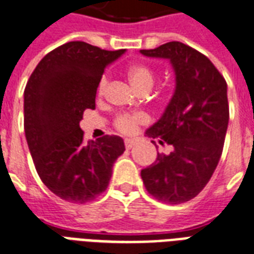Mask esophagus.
Listing matches in <instances>:
<instances>
[{
  "mask_svg": "<svg viewBox=\"0 0 254 254\" xmlns=\"http://www.w3.org/2000/svg\"><path fill=\"white\" fill-rule=\"evenodd\" d=\"M134 142H135L134 140H131V138H127V140H125V148L131 149L133 148V145H134Z\"/></svg>",
  "mask_w": 254,
  "mask_h": 254,
  "instance_id": "obj_1",
  "label": "esophagus"
}]
</instances>
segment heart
<instances>
[{
  "label": "heart",
  "mask_w": 254,
  "mask_h": 254,
  "mask_svg": "<svg viewBox=\"0 0 254 254\" xmlns=\"http://www.w3.org/2000/svg\"><path fill=\"white\" fill-rule=\"evenodd\" d=\"M127 78L131 82L138 92L144 89H152L154 84V71L145 64H135L131 65L127 69ZM108 84V77L102 75L101 80L98 81V94H102L105 90V86ZM145 123V117L142 114H121L116 119V127L124 133H130L134 127H137L140 124Z\"/></svg>",
  "instance_id": "heart-1"
}]
</instances>
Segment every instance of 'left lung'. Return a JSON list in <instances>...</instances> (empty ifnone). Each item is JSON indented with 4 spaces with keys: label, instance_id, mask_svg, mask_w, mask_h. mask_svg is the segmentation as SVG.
Returning a JSON list of instances; mask_svg holds the SVG:
<instances>
[{
    "label": "left lung",
    "instance_id": "1",
    "mask_svg": "<svg viewBox=\"0 0 254 254\" xmlns=\"http://www.w3.org/2000/svg\"><path fill=\"white\" fill-rule=\"evenodd\" d=\"M141 53L168 58L176 73L172 100L145 133L173 150L157 154L154 164L141 170V179L156 200L187 202L209 183L221 157L229 121L226 81L206 56L183 42H166Z\"/></svg>",
    "mask_w": 254,
    "mask_h": 254
}]
</instances>
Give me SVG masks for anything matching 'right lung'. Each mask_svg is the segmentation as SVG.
Returning a JSON list of instances; mask_svg holds the SVG:
<instances>
[{"instance_id":"add662e5","label":"right lung","mask_w":254,"mask_h":254,"mask_svg":"<svg viewBox=\"0 0 254 254\" xmlns=\"http://www.w3.org/2000/svg\"><path fill=\"white\" fill-rule=\"evenodd\" d=\"M125 49L66 42L38 63L24 92V127L40 179L56 196L84 204L106 190L114 161L125 150L119 135L86 142L80 121L96 108L105 67Z\"/></svg>"}]
</instances>
